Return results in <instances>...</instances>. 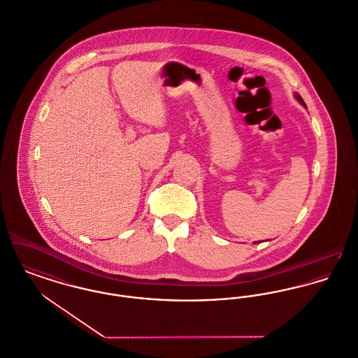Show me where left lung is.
Wrapping results in <instances>:
<instances>
[{"instance_id": "obj_1", "label": "left lung", "mask_w": 358, "mask_h": 358, "mask_svg": "<svg viewBox=\"0 0 358 358\" xmlns=\"http://www.w3.org/2000/svg\"><path fill=\"white\" fill-rule=\"evenodd\" d=\"M294 99H296V100H297V101H299L301 106H306V103L303 101V99H301V96H300L299 93H294ZM259 242H261V241H258V242H254V243H259Z\"/></svg>"}]
</instances>
